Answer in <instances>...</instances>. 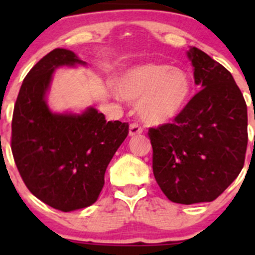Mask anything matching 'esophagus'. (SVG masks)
Here are the masks:
<instances>
[{
	"label": "esophagus",
	"mask_w": 255,
	"mask_h": 255,
	"mask_svg": "<svg viewBox=\"0 0 255 255\" xmlns=\"http://www.w3.org/2000/svg\"><path fill=\"white\" fill-rule=\"evenodd\" d=\"M142 132H143L142 127H139L137 123H132V125L129 126V135H130V137H133V135L140 134Z\"/></svg>",
	"instance_id": "esophagus-1"
}]
</instances>
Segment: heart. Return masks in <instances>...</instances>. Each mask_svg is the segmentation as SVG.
<instances>
[{"instance_id": "obj_1", "label": "heart", "mask_w": 255, "mask_h": 255, "mask_svg": "<svg viewBox=\"0 0 255 255\" xmlns=\"http://www.w3.org/2000/svg\"><path fill=\"white\" fill-rule=\"evenodd\" d=\"M118 96L128 102H139L138 112L145 123L161 126L175 120L191 96V79L180 68L166 64L133 66L115 81Z\"/></svg>"}]
</instances>
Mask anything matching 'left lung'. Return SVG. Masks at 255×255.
Instances as JSON below:
<instances>
[{
    "label": "left lung",
    "instance_id": "8db88e82",
    "mask_svg": "<svg viewBox=\"0 0 255 255\" xmlns=\"http://www.w3.org/2000/svg\"><path fill=\"white\" fill-rule=\"evenodd\" d=\"M187 58L201 90L174 123L149 129L154 177L182 205L217 199L241 173L248 143L247 105L232 74L195 47Z\"/></svg>",
    "mask_w": 255,
    "mask_h": 255
}]
</instances>
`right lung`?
<instances>
[{
  "label": "right lung",
  "mask_w": 255,
  "mask_h": 255,
  "mask_svg": "<svg viewBox=\"0 0 255 255\" xmlns=\"http://www.w3.org/2000/svg\"><path fill=\"white\" fill-rule=\"evenodd\" d=\"M86 63L63 48L40 59L23 80L12 118V154L25 186L63 212L96 202L107 166L128 135V123L107 122L94 107L51 111L47 97L54 71Z\"/></svg>",
  "instance_id": "1"
}]
</instances>
